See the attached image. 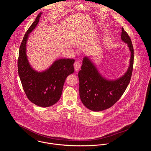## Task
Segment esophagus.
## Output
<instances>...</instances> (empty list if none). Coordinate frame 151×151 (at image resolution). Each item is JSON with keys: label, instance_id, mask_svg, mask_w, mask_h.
<instances>
[{"label": "esophagus", "instance_id": "esophagus-1", "mask_svg": "<svg viewBox=\"0 0 151 151\" xmlns=\"http://www.w3.org/2000/svg\"><path fill=\"white\" fill-rule=\"evenodd\" d=\"M81 67V63L79 61H77L75 62V63H74V68H75V71H78L80 69Z\"/></svg>", "mask_w": 151, "mask_h": 151}]
</instances>
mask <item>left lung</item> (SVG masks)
<instances>
[{"label":"left lung","instance_id":"8db88e82","mask_svg":"<svg viewBox=\"0 0 151 151\" xmlns=\"http://www.w3.org/2000/svg\"><path fill=\"white\" fill-rule=\"evenodd\" d=\"M121 39L128 44L131 58L127 72L119 79L114 81L105 79L89 58H83L81 70L78 73L79 95L83 104L91 110L102 111L113 106L123 95L130 83L133 68L134 49L131 39L123 27Z\"/></svg>","mask_w":151,"mask_h":151}]
</instances>
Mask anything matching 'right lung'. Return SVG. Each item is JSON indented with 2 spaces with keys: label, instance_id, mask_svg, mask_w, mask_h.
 <instances>
[{
  "label": "right lung",
  "instance_id": "right-lung-1",
  "mask_svg": "<svg viewBox=\"0 0 151 151\" xmlns=\"http://www.w3.org/2000/svg\"><path fill=\"white\" fill-rule=\"evenodd\" d=\"M41 12L24 35L18 58V70L24 91L29 100L38 106L49 107L60 99L67 77L74 72L73 58H61L42 72H38L30 65L26 54L28 35L36 27Z\"/></svg>",
  "mask_w": 151,
  "mask_h": 151
}]
</instances>
